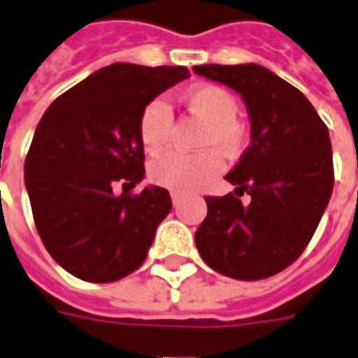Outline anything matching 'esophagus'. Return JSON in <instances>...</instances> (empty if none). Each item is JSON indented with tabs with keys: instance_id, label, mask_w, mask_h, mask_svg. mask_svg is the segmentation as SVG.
I'll use <instances>...</instances> for the list:
<instances>
[{
	"instance_id": "1",
	"label": "esophagus",
	"mask_w": 358,
	"mask_h": 358,
	"mask_svg": "<svg viewBox=\"0 0 358 358\" xmlns=\"http://www.w3.org/2000/svg\"><path fill=\"white\" fill-rule=\"evenodd\" d=\"M171 197H172V205H174V207H178L180 201H182L178 194H171Z\"/></svg>"
}]
</instances>
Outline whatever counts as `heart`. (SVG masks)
Segmentation results:
<instances>
[{"mask_svg": "<svg viewBox=\"0 0 358 358\" xmlns=\"http://www.w3.org/2000/svg\"><path fill=\"white\" fill-rule=\"evenodd\" d=\"M189 112L205 122L197 141V155L166 153L151 164L155 184L174 194H192L222 171V161L217 151L227 157H236L248 143L246 127L238 122V102L219 85H197L184 94ZM172 136V110L162 99L151 101L139 116V139L147 153H161Z\"/></svg>", "mask_w": 358, "mask_h": 358, "instance_id": "obj_1", "label": "heart"}]
</instances>
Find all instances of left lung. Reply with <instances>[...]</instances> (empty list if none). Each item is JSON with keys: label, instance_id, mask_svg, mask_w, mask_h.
Masks as SVG:
<instances>
[{"label": "left lung", "instance_id": "8db88e82", "mask_svg": "<svg viewBox=\"0 0 358 358\" xmlns=\"http://www.w3.org/2000/svg\"><path fill=\"white\" fill-rule=\"evenodd\" d=\"M194 71L240 92L252 120V143L227 174L234 194L205 197L199 256L232 279H266L301 256L329 203V131L308 99L266 67L213 64ZM244 191L250 206L238 199Z\"/></svg>", "mask_w": 358, "mask_h": 358}]
</instances>
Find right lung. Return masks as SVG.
<instances>
[{"mask_svg": "<svg viewBox=\"0 0 358 358\" xmlns=\"http://www.w3.org/2000/svg\"><path fill=\"white\" fill-rule=\"evenodd\" d=\"M186 77L180 66L112 64L57 96L38 122L24 161L32 217L50 256L75 277L112 283L145 262L172 201L159 186L129 192L145 176L139 116Z\"/></svg>", "mask_w": 358, "mask_h": 358, "instance_id": "add662e5", "label": "right lung"}]
</instances>
